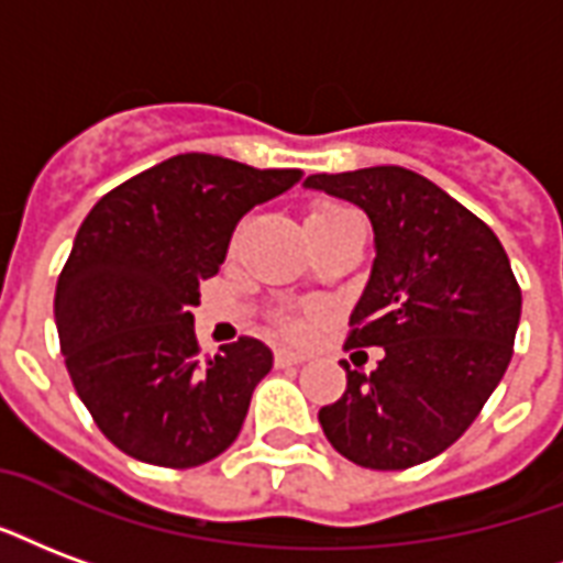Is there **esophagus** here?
Here are the masks:
<instances>
[{"mask_svg":"<svg viewBox=\"0 0 563 563\" xmlns=\"http://www.w3.org/2000/svg\"><path fill=\"white\" fill-rule=\"evenodd\" d=\"M274 364L298 366V364H303V355H298V352H286V349H277V352H274Z\"/></svg>","mask_w":563,"mask_h":563,"instance_id":"esophagus-1","label":"esophagus"}]
</instances>
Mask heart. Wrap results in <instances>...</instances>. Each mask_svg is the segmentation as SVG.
Here are the masks:
<instances>
[{
	"mask_svg": "<svg viewBox=\"0 0 563 563\" xmlns=\"http://www.w3.org/2000/svg\"><path fill=\"white\" fill-rule=\"evenodd\" d=\"M349 214H355V211L340 206V202H331V199L313 202L310 211H307V232L331 227V223L349 218ZM277 324H280V331L286 336H303L310 331V324H313V313L310 310H280L277 313Z\"/></svg>",
	"mask_w": 563,
	"mask_h": 563,
	"instance_id": "1",
	"label": "heart"
}]
</instances>
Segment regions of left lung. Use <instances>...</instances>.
<instances>
[{
    "label": "left lung",
    "mask_w": 563,
    "mask_h": 563,
    "mask_svg": "<svg viewBox=\"0 0 563 563\" xmlns=\"http://www.w3.org/2000/svg\"><path fill=\"white\" fill-rule=\"evenodd\" d=\"M307 187L349 199L376 232V262L349 316V349L382 345L373 373L345 369L319 411L345 460L402 472L448 451L481 415L514 357L522 289L477 214L406 166L316 173Z\"/></svg>",
    "instance_id": "8db88e82"
}]
</instances>
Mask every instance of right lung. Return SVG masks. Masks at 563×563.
<instances>
[{
  "instance_id": "obj_1",
  "label": "right lung",
  "mask_w": 563,
  "mask_h": 563,
  "mask_svg": "<svg viewBox=\"0 0 563 563\" xmlns=\"http://www.w3.org/2000/svg\"><path fill=\"white\" fill-rule=\"evenodd\" d=\"M301 169L176 154L98 199L56 283V328L74 390L128 456L194 468L239 439L268 345L241 336L199 355V283L227 260L250 208Z\"/></svg>"
}]
</instances>
